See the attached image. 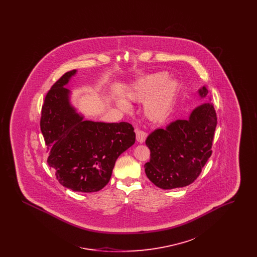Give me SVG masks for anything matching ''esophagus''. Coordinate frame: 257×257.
<instances>
[{"label": "esophagus", "mask_w": 257, "mask_h": 257, "mask_svg": "<svg viewBox=\"0 0 257 257\" xmlns=\"http://www.w3.org/2000/svg\"><path fill=\"white\" fill-rule=\"evenodd\" d=\"M147 138V133L143 131V130H140V129H136V139L139 143H144L146 141V139Z\"/></svg>", "instance_id": "obj_1"}]
</instances>
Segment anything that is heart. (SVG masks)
<instances>
[{
  "instance_id": "b5f03b06",
  "label": "heart",
  "mask_w": 257,
  "mask_h": 257,
  "mask_svg": "<svg viewBox=\"0 0 257 257\" xmlns=\"http://www.w3.org/2000/svg\"><path fill=\"white\" fill-rule=\"evenodd\" d=\"M165 73L149 75L138 82L127 93L132 101H146L145 112L152 120L164 118L171 109L177 91V83L173 80H167ZM119 106L123 110H128L129 105L120 101Z\"/></svg>"
}]
</instances>
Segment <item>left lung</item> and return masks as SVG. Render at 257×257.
I'll return each instance as SVG.
<instances>
[{"mask_svg":"<svg viewBox=\"0 0 257 257\" xmlns=\"http://www.w3.org/2000/svg\"><path fill=\"white\" fill-rule=\"evenodd\" d=\"M206 96L207 88L198 90ZM217 113L212 103L192 111L189 119H178L166 129H157L147 137L150 160L146 163L148 179L161 189L170 190L193 183L212 155Z\"/></svg>","mask_w":257,"mask_h":257,"instance_id":"obj_1","label":"left lung"}]
</instances>
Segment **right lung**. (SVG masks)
<instances>
[{"mask_svg": "<svg viewBox=\"0 0 257 257\" xmlns=\"http://www.w3.org/2000/svg\"><path fill=\"white\" fill-rule=\"evenodd\" d=\"M75 73L63 74L47 92L40 130L49 151L47 163L58 181L74 192L93 193L109 183L115 161L134 145L136 134L130 123L83 120L64 87Z\"/></svg>", "mask_w": 257, "mask_h": 257, "instance_id": "right-lung-1", "label": "right lung"}]
</instances>
